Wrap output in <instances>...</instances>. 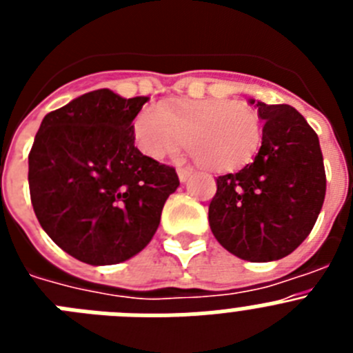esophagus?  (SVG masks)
<instances>
[{"label":"esophagus","mask_w":353,"mask_h":353,"mask_svg":"<svg viewBox=\"0 0 353 353\" xmlns=\"http://www.w3.org/2000/svg\"><path fill=\"white\" fill-rule=\"evenodd\" d=\"M191 176V170L189 168H179V179L180 182H187V179Z\"/></svg>","instance_id":"34e87169"}]
</instances>
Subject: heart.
<instances>
[{"instance_id":"1","label":"heart","mask_w":353,"mask_h":353,"mask_svg":"<svg viewBox=\"0 0 353 353\" xmlns=\"http://www.w3.org/2000/svg\"><path fill=\"white\" fill-rule=\"evenodd\" d=\"M145 155L164 159L185 145L192 159L210 171L248 164L261 141V121L252 108L224 99L185 101L173 108H146L134 121Z\"/></svg>"}]
</instances>
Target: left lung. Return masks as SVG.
Returning a JSON list of instances; mask_svg holds the SVG:
<instances>
[{
  "label": "left lung",
  "instance_id": "8db88e82",
  "mask_svg": "<svg viewBox=\"0 0 353 353\" xmlns=\"http://www.w3.org/2000/svg\"><path fill=\"white\" fill-rule=\"evenodd\" d=\"M265 121L254 161L215 179L208 207L214 236L248 261L288 256L313 230L325 199V168L318 136L297 109L254 102Z\"/></svg>",
  "mask_w": 353,
  "mask_h": 353
}]
</instances>
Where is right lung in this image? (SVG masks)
<instances>
[{
    "label": "right lung",
    "mask_w": 353,
    "mask_h": 353,
    "mask_svg": "<svg viewBox=\"0 0 353 353\" xmlns=\"http://www.w3.org/2000/svg\"><path fill=\"white\" fill-rule=\"evenodd\" d=\"M148 97L84 93L43 117L28 155L31 205L43 232L76 260L114 265L146 248L174 168L134 146V118Z\"/></svg>",
    "instance_id": "add662e5"
}]
</instances>
